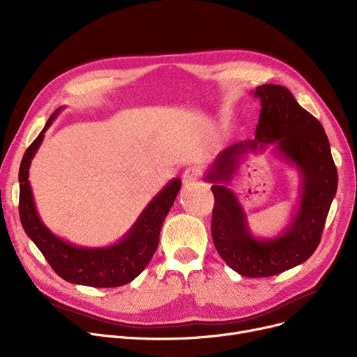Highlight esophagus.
<instances>
[{"label":"esophagus","instance_id":"esophagus-1","mask_svg":"<svg viewBox=\"0 0 357 357\" xmlns=\"http://www.w3.org/2000/svg\"><path fill=\"white\" fill-rule=\"evenodd\" d=\"M199 175H201L199 167L192 166V167H188V169H186V171L183 172V178H182V181H183V183H185V185H191V183H194V182H197V181H198Z\"/></svg>","mask_w":357,"mask_h":357}]
</instances>
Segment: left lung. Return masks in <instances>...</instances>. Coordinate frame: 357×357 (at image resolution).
I'll use <instances>...</instances> for the list:
<instances>
[{
  "mask_svg": "<svg viewBox=\"0 0 357 357\" xmlns=\"http://www.w3.org/2000/svg\"><path fill=\"white\" fill-rule=\"evenodd\" d=\"M253 97L261 107L255 139L224 149L204 179L213 183L211 234L218 255L243 276L265 278L301 265L315 252L337 191V169L323 126L288 88L265 84L256 88ZM268 145L274 146L280 160L297 167L302 185L289 226L276 238L259 239L250 231L247 216L228 185L245 155Z\"/></svg>",
  "mask_w": 357,
  "mask_h": 357,
  "instance_id": "1",
  "label": "left lung"
}]
</instances>
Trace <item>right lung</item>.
Returning a JSON list of instances; mask_svg holds the SVG:
<instances>
[{
    "mask_svg": "<svg viewBox=\"0 0 357 357\" xmlns=\"http://www.w3.org/2000/svg\"><path fill=\"white\" fill-rule=\"evenodd\" d=\"M59 107L49 117L40 135L29 146L23 156L18 182H20V205L18 213L26 234L33 240L52 269L70 284L93 288H114L137 278L152 259L159 245L162 224L174 205L182 181H169L142 211L131 229L114 245L105 248H84L53 234L42 221L29 181L30 163L39 150L46 130L59 116Z\"/></svg>",
    "mask_w": 357,
    "mask_h": 357,
    "instance_id": "1",
    "label": "right lung"
}]
</instances>
